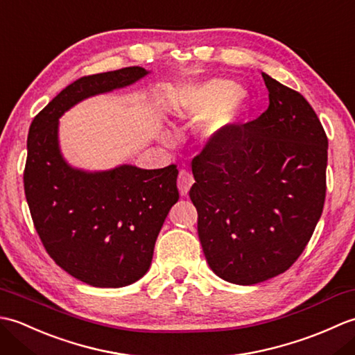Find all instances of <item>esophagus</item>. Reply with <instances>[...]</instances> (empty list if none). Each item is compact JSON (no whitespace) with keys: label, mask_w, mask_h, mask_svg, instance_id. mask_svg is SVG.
<instances>
[{"label":"esophagus","mask_w":355,"mask_h":355,"mask_svg":"<svg viewBox=\"0 0 355 355\" xmlns=\"http://www.w3.org/2000/svg\"><path fill=\"white\" fill-rule=\"evenodd\" d=\"M178 191L182 195H187L189 189L192 187V184L195 183L192 172H189L187 169H182L178 173Z\"/></svg>","instance_id":"34e87169"}]
</instances>
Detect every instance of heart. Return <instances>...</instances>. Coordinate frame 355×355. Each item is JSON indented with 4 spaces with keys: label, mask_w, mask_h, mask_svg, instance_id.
<instances>
[{
    "label": "heart",
    "mask_w": 355,
    "mask_h": 355,
    "mask_svg": "<svg viewBox=\"0 0 355 355\" xmlns=\"http://www.w3.org/2000/svg\"><path fill=\"white\" fill-rule=\"evenodd\" d=\"M173 108L180 117L205 120L209 137H220L245 122L250 112V94L235 80L212 78L177 88Z\"/></svg>",
    "instance_id": "1"
}]
</instances>
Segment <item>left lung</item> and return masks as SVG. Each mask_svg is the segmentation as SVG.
<instances>
[{"instance_id": "8db88e82", "label": "left lung", "mask_w": 355, "mask_h": 355, "mask_svg": "<svg viewBox=\"0 0 355 355\" xmlns=\"http://www.w3.org/2000/svg\"><path fill=\"white\" fill-rule=\"evenodd\" d=\"M270 105L212 137L193 158L189 192L209 267L236 285L288 270L320 220L328 139L302 94L262 73Z\"/></svg>"}]
</instances>
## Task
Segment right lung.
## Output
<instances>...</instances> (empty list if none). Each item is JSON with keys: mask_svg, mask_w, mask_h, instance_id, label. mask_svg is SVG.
Listing matches in <instances>:
<instances>
[{"mask_svg": "<svg viewBox=\"0 0 355 355\" xmlns=\"http://www.w3.org/2000/svg\"><path fill=\"white\" fill-rule=\"evenodd\" d=\"M146 74L143 67H126L74 80L28 130L24 191L37 235L59 267L99 288L131 285L146 275L158 233L178 201V169L74 168L59 145V119L88 97L130 87Z\"/></svg>", "mask_w": 355, "mask_h": 355, "instance_id": "1", "label": "right lung"}]
</instances>
